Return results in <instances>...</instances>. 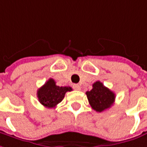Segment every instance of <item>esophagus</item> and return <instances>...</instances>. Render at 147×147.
I'll return each instance as SVG.
<instances>
[{
    "label": "esophagus",
    "mask_w": 147,
    "mask_h": 147,
    "mask_svg": "<svg viewBox=\"0 0 147 147\" xmlns=\"http://www.w3.org/2000/svg\"><path fill=\"white\" fill-rule=\"evenodd\" d=\"M73 88L75 90H77V91H80L81 90V86L79 84H74Z\"/></svg>",
    "instance_id": "esophagus-1"
}]
</instances>
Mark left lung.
Wrapping results in <instances>:
<instances>
[{
  "label": "left lung",
  "mask_w": 147,
  "mask_h": 147,
  "mask_svg": "<svg viewBox=\"0 0 147 147\" xmlns=\"http://www.w3.org/2000/svg\"><path fill=\"white\" fill-rule=\"evenodd\" d=\"M88 102L97 112H102L109 109L115 99V94L101 82H96L92 85V89L86 92Z\"/></svg>",
  "instance_id": "1"
}]
</instances>
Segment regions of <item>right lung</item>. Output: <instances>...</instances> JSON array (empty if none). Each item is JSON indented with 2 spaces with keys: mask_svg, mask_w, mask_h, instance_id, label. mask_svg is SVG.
<instances>
[{
  "mask_svg": "<svg viewBox=\"0 0 147 147\" xmlns=\"http://www.w3.org/2000/svg\"><path fill=\"white\" fill-rule=\"evenodd\" d=\"M71 91H72L71 87H59L54 79L49 78L45 84L38 90L37 96L42 105L45 108L52 109L63 100L65 92Z\"/></svg>",
  "mask_w": 147,
  "mask_h": 147,
  "instance_id": "obj_1",
  "label": "right lung"
}]
</instances>
